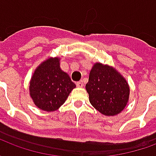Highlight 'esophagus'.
I'll return each instance as SVG.
<instances>
[{
    "mask_svg": "<svg viewBox=\"0 0 156 156\" xmlns=\"http://www.w3.org/2000/svg\"><path fill=\"white\" fill-rule=\"evenodd\" d=\"M76 85L79 87V88H83V81H78L76 83Z\"/></svg>",
    "mask_w": 156,
    "mask_h": 156,
    "instance_id": "1",
    "label": "esophagus"
}]
</instances>
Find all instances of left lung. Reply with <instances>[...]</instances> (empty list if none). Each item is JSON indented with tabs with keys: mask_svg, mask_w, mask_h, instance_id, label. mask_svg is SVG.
<instances>
[{
	"mask_svg": "<svg viewBox=\"0 0 156 156\" xmlns=\"http://www.w3.org/2000/svg\"><path fill=\"white\" fill-rule=\"evenodd\" d=\"M86 90L91 105L107 116L120 113L129 94L126 80L114 68L101 63H96L91 69Z\"/></svg>",
	"mask_w": 156,
	"mask_h": 156,
	"instance_id": "1",
	"label": "left lung"
}]
</instances>
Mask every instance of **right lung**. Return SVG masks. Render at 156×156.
<instances>
[{
    "label": "right lung",
    "mask_w": 156,
    "mask_h": 156,
    "mask_svg": "<svg viewBox=\"0 0 156 156\" xmlns=\"http://www.w3.org/2000/svg\"><path fill=\"white\" fill-rule=\"evenodd\" d=\"M68 73L62 71L59 58L43 62L33 73L30 82V95L39 108L54 111L63 105L75 88Z\"/></svg>",
    "instance_id": "add662e5"
}]
</instances>
